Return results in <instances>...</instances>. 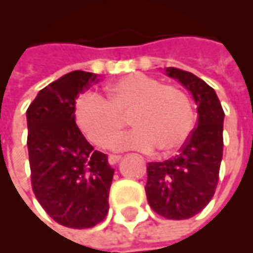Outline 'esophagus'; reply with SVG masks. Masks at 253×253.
I'll use <instances>...</instances> for the list:
<instances>
[{
    "mask_svg": "<svg viewBox=\"0 0 253 253\" xmlns=\"http://www.w3.org/2000/svg\"><path fill=\"white\" fill-rule=\"evenodd\" d=\"M120 159H121L120 156L109 155V156H108V163H109V164H111V165H115V164H117V163H119Z\"/></svg>",
    "mask_w": 253,
    "mask_h": 253,
    "instance_id": "1",
    "label": "esophagus"
}]
</instances>
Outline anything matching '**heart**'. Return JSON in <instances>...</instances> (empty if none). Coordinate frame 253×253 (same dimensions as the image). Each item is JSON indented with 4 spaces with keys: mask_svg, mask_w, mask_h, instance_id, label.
Segmentation results:
<instances>
[{
    "mask_svg": "<svg viewBox=\"0 0 253 253\" xmlns=\"http://www.w3.org/2000/svg\"><path fill=\"white\" fill-rule=\"evenodd\" d=\"M129 116L136 128L112 140L115 151L152 152L159 148L170 153L183 147L195 128L187 93L144 73L124 76L109 85L105 98L85 94L75 106L79 128L97 147H106Z\"/></svg>",
    "mask_w": 253,
    "mask_h": 253,
    "instance_id": "heart-1",
    "label": "heart"
}]
</instances>
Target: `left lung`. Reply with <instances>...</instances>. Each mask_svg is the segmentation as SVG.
I'll list each match as a JSON object with an SVG mask.
<instances>
[{"label":"left lung","instance_id":"8db88e82","mask_svg":"<svg viewBox=\"0 0 253 253\" xmlns=\"http://www.w3.org/2000/svg\"><path fill=\"white\" fill-rule=\"evenodd\" d=\"M192 93L197 105V126L178 155L163 163H148L145 185L149 206L169 220L189 219L213 197L223 159L224 111L210 85L191 72L167 68Z\"/></svg>","mask_w":253,"mask_h":253}]
</instances>
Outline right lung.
Segmentation results:
<instances>
[{"instance_id": "1", "label": "right lung", "mask_w": 253, "mask_h": 253, "mask_svg": "<svg viewBox=\"0 0 253 253\" xmlns=\"http://www.w3.org/2000/svg\"><path fill=\"white\" fill-rule=\"evenodd\" d=\"M97 76L75 70L41 89L26 111L32 188L54 221L92 228L105 219L115 169L76 124V98Z\"/></svg>"}]
</instances>
